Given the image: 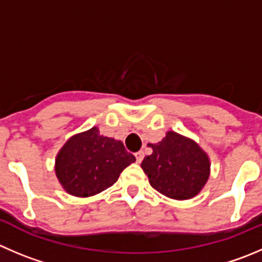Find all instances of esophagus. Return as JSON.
<instances>
[{"label": "esophagus", "instance_id": "34e87169", "mask_svg": "<svg viewBox=\"0 0 262 262\" xmlns=\"http://www.w3.org/2000/svg\"><path fill=\"white\" fill-rule=\"evenodd\" d=\"M134 156H136L137 162H138V164H141L142 160H143V157H144V154H143V151H138L134 154Z\"/></svg>", "mask_w": 262, "mask_h": 262}]
</instances>
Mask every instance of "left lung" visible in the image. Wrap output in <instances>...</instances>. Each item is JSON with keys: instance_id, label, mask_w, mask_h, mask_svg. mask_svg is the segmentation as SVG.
<instances>
[{"instance_id": "obj_1", "label": "left lung", "mask_w": 262, "mask_h": 262, "mask_svg": "<svg viewBox=\"0 0 262 262\" xmlns=\"http://www.w3.org/2000/svg\"><path fill=\"white\" fill-rule=\"evenodd\" d=\"M152 155L144 157L142 169L157 192L174 200L194 197L209 179L210 161L195 142L167 132L156 144H148Z\"/></svg>"}]
</instances>
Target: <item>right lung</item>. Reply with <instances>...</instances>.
<instances>
[{
	"instance_id": "1",
	"label": "right lung",
	"mask_w": 262,
	"mask_h": 262,
	"mask_svg": "<svg viewBox=\"0 0 262 262\" xmlns=\"http://www.w3.org/2000/svg\"><path fill=\"white\" fill-rule=\"evenodd\" d=\"M136 161L120 141L100 136L97 128L72 137L58 152L56 175L67 192L88 197L105 190Z\"/></svg>"
}]
</instances>
